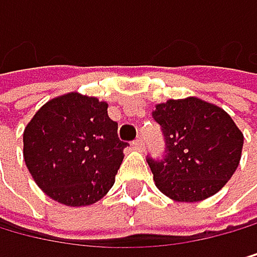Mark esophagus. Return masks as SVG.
Wrapping results in <instances>:
<instances>
[{
  "label": "esophagus",
  "mask_w": 257,
  "mask_h": 257,
  "mask_svg": "<svg viewBox=\"0 0 257 257\" xmlns=\"http://www.w3.org/2000/svg\"><path fill=\"white\" fill-rule=\"evenodd\" d=\"M132 145H134V148H135V150L143 151V146H145V143H143V140H142V138H137L135 142L132 143Z\"/></svg>",
  "instance_id": "1"
}]
</instances>
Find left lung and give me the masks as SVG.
<instances>
[{
    "instance_id": "obj_1",
    "label": "left lung",
    "mask_w": 257,
    "mask_h": 257,
    "mask_svg": "<svg viewBox=\"0 0 257 257\" xmlns=\"http://www.w3.org/2000/svg\"><path fill=\"white\" fill-rule=\"evenodd\" d=\"M167 154L148 158L158 190L179 203L216 195L232 179L241 159L243 134L222 107L196 96L156 104Z\"/></svg>"
}]
</instances>
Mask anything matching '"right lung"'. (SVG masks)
<instances>
[{
	"mask_svg": "<svg viewBox=\"0 0 257 257\" xmlns=\"http://www.w3.org/2000/svg\"><path fill=\"white\" fill-rule=\"evenodd\" d=\"M125 146L106 101L77 91L45 103L24 130L32 179L45 195L70 207L95 204L112 188Z\"/></svg>",
	"mask_w": 257,
	"mask_h": 257,
	"instance_id": "right-lung-1",
	"label": "right lung"
}]
</instances>
